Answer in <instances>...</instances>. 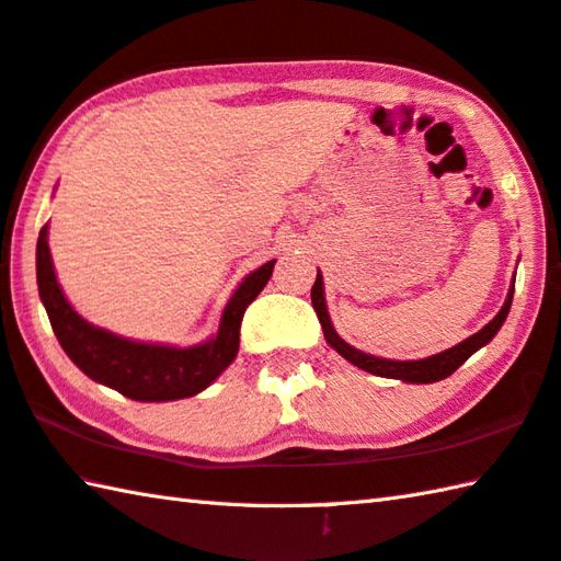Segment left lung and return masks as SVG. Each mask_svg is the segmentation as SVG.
<instances>
[{"label":"left lung","mask_w":561,"mask_h":561,"mask_svg":"<svg viewBox=\"0 0 561 561\" xmlns=\"http://www.w3.org/2000/svg\"><path fill=\"white\" fill-rule=\"evenodd\" d=\"M513 291H515V277H513V287L507 291V299L503 304V309L495 313L493 321H488L481 331L473 333L471 339L461 341L449 351H442L436 355H430V358L422 360H390V358H378V355L363 353L358 348H353L351 343H345L339 333H335L329 307H325V294H323V277L321 270L316 272V282L311 287V304L316 309V316H319L321 329H323V339L331 348L343 355L345 360L353 363L355 368H360L365 373L380 375V378H390V380H402V382H412V385H430V382H439L444 378H449L454 370L461 368V365L471 358V355L483 348L485 343H491L495 339V333L501 331V325L505 323L507 313H511V304H513Z\"/></svg>","instance_id":"1"}]
</instances>
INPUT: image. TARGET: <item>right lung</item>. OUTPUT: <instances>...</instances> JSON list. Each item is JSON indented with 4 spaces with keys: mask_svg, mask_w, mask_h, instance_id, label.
I'll return each instance as SVG.
<instances>
[{
    "mask_svg": "<svg viewBox=\"0 0 561 561\" xmlns=\"http://www.w3.org/2000/svg\"><path fill=\"white\" fill-rule=\"evenodd\" d=\"M274 262L277 260L264 262L238 284L220 313L218 331L208 341L181 348L169 343L131 341L85 321L56 279L48 250V222L41 228L36 242L38 297L60 348L90 380L137 402H174L198 394L236 360L242 316L270 282Z\"/></svg>",
    "mask_w": 561,
    "mask_h": 561,
    "instance_id": "1",
    "label": "right lung"
}]
</instances>
